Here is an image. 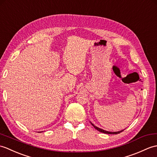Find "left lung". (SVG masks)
<instances>
[{"mask_svg": "<svg viewBox=\"0 0 157 157\" xmlns=\"http://www.w3.org/2000/svg\"><path fill=\"white\" fill-rule=\"evenodd\" d=\"M91 124H92V125L96 130H98V131H100V132H103V133H105V134H119V133H120V132H122V131H123V130H121V131H118V132H108V131H105V130H103V129H101V128H98V127H97V126H94L92 122H91Z\"/></svg>", "mask_w": 157, "mask_h": 157, "instance_id": "8db88e82", "label": "left lung"}]
</instances>
